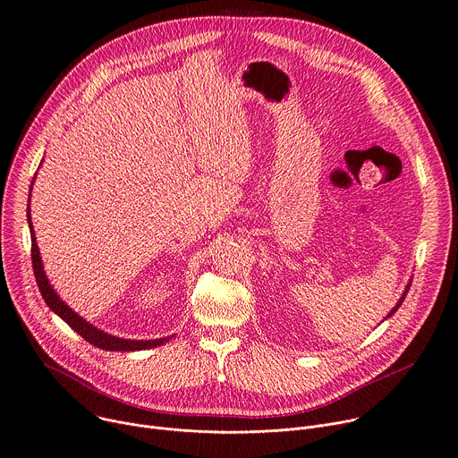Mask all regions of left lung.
Returning a JSON list of instances; mask_svg holds the SVG:
<instances>
[{"label": "left lung", "mask_w": 458, "mask_h": 458, "mask_svg": "<svg viewBox=\"0 0 458 458\" xmlns=\"http://www.w3.org/2000/svg\"><path fill=\"white\" fill-rule=\"evenodd\" d=\"M409 286H411V279H409V283H407V286H405V290H403V294H402V296H400V300H398V301H396V305H394V307H393V310H391V312H389V314H387V318H391V316H393V314H394V312H396V310H398V309H400V305H402V303H403V300H405V296H407V293H409ZM387 318H386V319H387Z\"/></svg>", "instance_id": "1"}]
</instances>
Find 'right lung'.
<instances>
[{
    "label": "right lung",
    "mask_w": 458,
    "mask_h": 458,
    "mask_svg": "<svg viewBox=\"0 0 458 458\" xmlns=\"http://www.w3.org/2000/svg\"><path fill=\"white\" fill-rule=\"evenodd\" d=\"M36 179V175H34ZM32 179V181H34ZM32 190V188H30ZM29 202H30V195H29ZM27 221H29V230H30V256H32V268H34V276H36V283L41 296H44L47 307L58 314L74 332L84 338L86 342H89L91 345L104 349V351H120V352H131V351H144V349H153L158 347L165 342H170V338H158V340H126V338H118V336H111L107 332L97 328L95 325H91L88 319L81 318L80 314H76L58 294L56 290L53 288V284L47 279V274L44 272V263H41V256L38 250L36 244V235H34V228L30 223V204L27 208Z\"/></svg>",
    "instance_id": "obj_1"
}]
</instances>
